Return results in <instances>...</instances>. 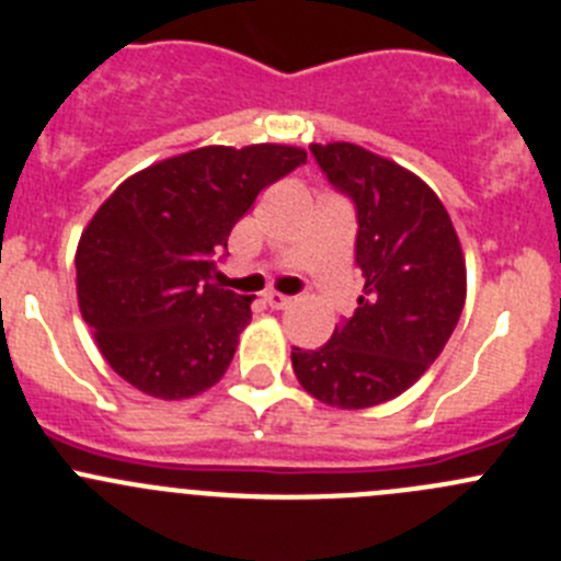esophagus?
Here are the masks:
<instances>
[{
  "label": "esophagus",
  "mask_w": 561,
  "mask_h": 561,
  "mask_svg": "<svg viewBox=\"0 0 561 561\" xmlns=\"http://www.w3.org/2000/svg\"><path fill=\"white\" fill-rule=\"evenodd\" d=\"M264 302L270 308H275V311H280V308H286L291 302V297H286V295H280V291H266L264 295Z\"/></svg>",
  "instance_id": "34e87169"
}]
</instances>
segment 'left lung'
<instances>
[{
  "label": "left lung",
  "mask_w": 561,
  "mask_h": 561,
  "mask_svg": "<svg viewBox=\"0 0 561 561\" xmlns=\"http://www.w3.org/2000/svg\"><path fill=\"white\" fill-rule=\"evenodd\" d=\"M328 181L355 201V261L364 295L333 339L295 350L300 386L339 410H366L408 391L460 322L466 255L451 217L426 181L355 142H313Z\"/></svg>",
  "instance_id": "obj_1"
}]
</instances>
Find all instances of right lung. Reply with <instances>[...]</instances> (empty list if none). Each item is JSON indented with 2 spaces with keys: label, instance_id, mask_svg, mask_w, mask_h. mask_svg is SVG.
Masks as SVG:
<instances>
[{
  "label": "right lung",
  "instance_id": "1",
  "mask_svg": "<svg viewBox=\"0 0 561 561\" xmlns=\"http://www.w3.org/2000/svg\"><path fill=\"white\" fill-rule=\"evenodd\" d=\"M297 146H204L117 186L77 244V300L101 355L148 397L190 399L226 375L250 302L215 255L261 190L306 164Z\"/></svg>",
  "mask_w": 561,
  "mask_h": 561
}]
</instances>
